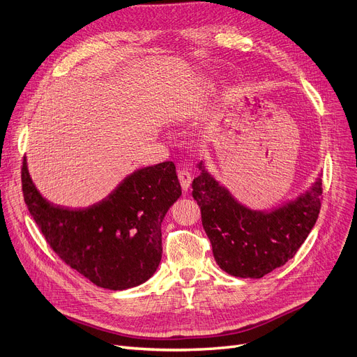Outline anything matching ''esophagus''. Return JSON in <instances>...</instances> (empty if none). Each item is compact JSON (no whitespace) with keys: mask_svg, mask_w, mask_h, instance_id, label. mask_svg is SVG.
<instances>
[{"mask_svg":"<svg viewBox=\"0 0 357 357\" xmlns=\"http://www.w3.org/2000/svg\"><path fill=\"white\" fill-rule=\"evenodd\" d=\"M178 178H180V184L183 190L186 192L190 188V183H192V176L188 169H178Z\"/></svg>","mask_w":357,"mask_h":357,"instance_id":"1","label":"esophagus"}]
</instances>
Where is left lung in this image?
<instances>
[{"label": "left lung", "instance_id": "1", "mask_svg": "<svg viewBox=\"0 0 357 357\" xmlns=\"http://www.w3.org/2000/svg\"><path fill=\"white\" fill-rule=\"evenodd\" d=\"M197 168L192 195L222 271L240 278H262L293 258L318 220L321 174L294 199L271 209H253L213 177L204 161Z\"/></svg>", "mask_w": 357, "mask_h": 357}]
</instances>
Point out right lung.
I'll use <instances>...</instances> for the list:
<instances>
[{"mask_svg":"<svg viewBox=\"0 0 357 357\" xmlns=\"http://www.w3.org/2000/svg\"><path fill=\"white\" fill-rule=\"evenodd\" d=\"M24 202L52 250L98 287L126 290L148 281L162 256L161 224L181 196L176 165L133 171L101 202L54 205L40 195L24 158Z\"/></svg>","mask_w":357,"mask_h":357,"instance_id":"1","label":"right lung"}]
</instances>
